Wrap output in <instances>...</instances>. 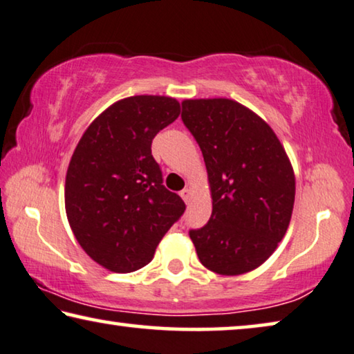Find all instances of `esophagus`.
I'll use <instances>...</instances> for the list:
<instances>
[{"label": "esophagus", "mask_w": 354, "mask_h": 354, "mask_svg": "<svg viewBox=\"0 0 354 354\" xmlns=\"http://www.w3.org/2000/svg\"><path fill=\"white\" fill-rule=\"evenodd\" d=\"M179 195H181V198L186 201V203H189L190 198H192V190L184 189V190H181V194H179Z\"/></svg>", "instance_id": "1"}]
</instances>
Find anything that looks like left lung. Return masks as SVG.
Listing matches in <instances>:
<instances>
[{
  "label": "left lung",
  "instance_id": "left-lung-1",
  "mask_svg": "<svg viewBox=\"0 0 354 354\" xmlns=\"http://www.w3.org/2000/svg\"><path fill=\"white\" fill-rule=\"evenodd\" d=\"M183 122L203 153L212 212L190 230L201 265L221 276L261 266L291 221L296 179L271 126L227 97L183 100Z\"/></svg>",
  "mask_w": 354,
  "mask_h": 354
}]
</instances>
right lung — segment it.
I'll return each mask as SVG.
<instances>
[{
  "mask_svg": "<svg viewBox=\"0 0 354 354\" xmlns=\"http://www.w3.org/2000/svg\"><path fill=\"white\" fill-rule=\"evenodd\" d=\"M181 113L176 99L132 96L83 133L66 173V214L82 249L105 269L132 272L153 260L186 205L162 184L151 154L157 132Z\"/></svg>",
  "mask_w": 354,
  "mask_h": 354,
  "instance_id": "1",
  "label": "right lung"
}]
</instances>
